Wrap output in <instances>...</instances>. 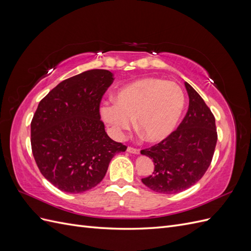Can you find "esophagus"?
<instances>
[{
	"instance_id": "esophagus-1",
	"label": "esophagus",
	"mask_w": 251,
	"mask_h": 251,
	"mask_svg": "<svg viewBox=\"0 0 251 251\" xmlns=\"http://www.w3.org/2000/svg\"><path fill=\"white\" fill-rule=\"evenodd\" d=\"M127 151H128V153H131V154H136V155H137V154L140 153V150L132 148V147H128L127 148Z\"/></svg>"
}]
</instances>
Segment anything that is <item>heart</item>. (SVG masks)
<instances>
[{
  "mask_svg": "<svg viewBox=\"0 0 251 251\" xmlns=\"http://www.w3.org/2000/svg\"><path fill=\"white\" fill-rule=\"evenodd\" d=\"M113 102L100 107V115L114 136L124 132L135 120V126L150 142L165 139L176 127L184 109V94L174 81L146 77L120 88Z\"/></svg>",
  "mask_w": 251,
  "mask_h": 251,
  "instance_id": "b5f03b06",
  "label": "heart"
}]
</instances>
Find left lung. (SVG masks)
I'll return each instance as SVG.
<instances>
[{"label": "left lung", "mask_w": 251, "mask_h": 251, "mask_svg": "<svg viewBox=\"0 0 251 251\" xmlns=\"http://www.w3.org/2000/svg\"><path fill=\"white\" fill-rule=\"evenodd\" d=\"M189 104L184 119L164 140L142 150L154 162L153 175L141 179L151 191L176 194L197 183L207 171L217 144L216 120L197 91L184 82Z\"/></svg>", "instance_id": "left-lung-1"}]
</instances>
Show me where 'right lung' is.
I'll return each mask as SVG.
<instances>
[{
	"instance_id": "1",
	"label": "right lung",
	"mask_w": 251,
	"mask_h": 251,
	"mask_svg": "<svg viewBox=\"0 0 251 251\" xmlns=\"http://www.w3.org/2000/svg\"><path fill=\"white\" fill-rule=\"evenodd\" d=\"M113 73L85 71L59 82L40 101L31 121V148L43 176L62 192L80 194L103 179L126 147L112 140L100 104Z\"/></svg>"
}]
</instances>
